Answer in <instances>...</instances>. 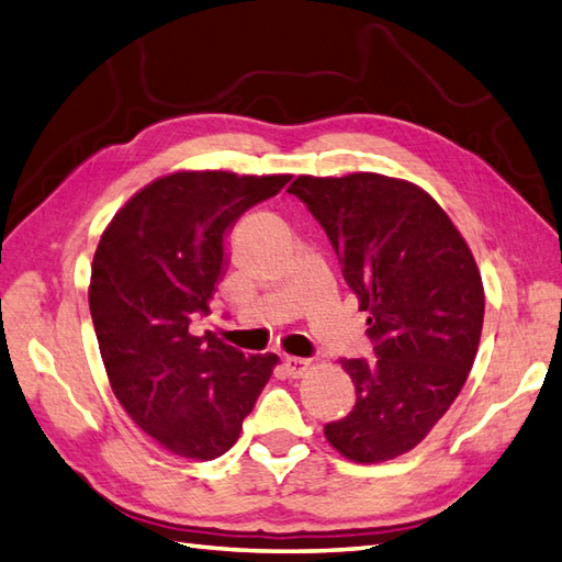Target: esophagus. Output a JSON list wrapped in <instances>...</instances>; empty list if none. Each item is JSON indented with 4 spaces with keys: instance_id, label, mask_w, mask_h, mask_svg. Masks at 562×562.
I'll return each instance as SVG.
<instances>
[{
    "instance_id": "esophagus-1",
    "label": "esophagus",
    "mask_w": 562,
    "mask_h": 562,
    "mask_svg": "<svg viewBox=\"0 0 562 562\" xmlns=\"http://www.w3.org/2000/svg\"><path fill=\"white\" fill-rule=\"evenodd\" d=\"M283 369L291 378H300L310 371V361L300 357H283Z\"/></svg>"
}]
</instances>
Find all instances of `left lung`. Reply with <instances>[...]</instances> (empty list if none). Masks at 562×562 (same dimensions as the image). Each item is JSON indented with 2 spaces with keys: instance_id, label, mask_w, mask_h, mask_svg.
Segmentation results:
<instances>
[{
  "instance_id": "left-lung-1",
  "label": "left lung",
  "mask_w": 562,
  "mask_h": 562,
  "mask_svg": "<svg viewBox=\"0 0 562 562\" xmlns=\"http://www.w3.org/2000/svg\"><path fill=\"white\" fill-rule=\"evenodd\" d=\"M307 205L369 312L375 359H342L357 402L324 428L355 463L412 451L459 397L477 355L484 291L463 236L430 193L375 172L297 177Z\"/></svg>"
}]
</instances>
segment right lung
Returning <instances> with one entry per match:
<instances>
[{
  "label": "right lung",
  "mask_w": 562,
  "mask_h": 562,
  "mask_svg": "<svg viewBox=\"0 0 562 562\" xmlns=\"http://www.w3.org/2000/svg\"><path fill=\"white\" fill-rule=\"evenodd\" d=\"M288 181L175 172L136 191L101 234L89 312L105 373L130 418L177 457L212 461L229 451L279 363L189 326L210 314L229 262L226 232Z\"/></svg>",
  "instance_id": "1"
}]
</instances>
